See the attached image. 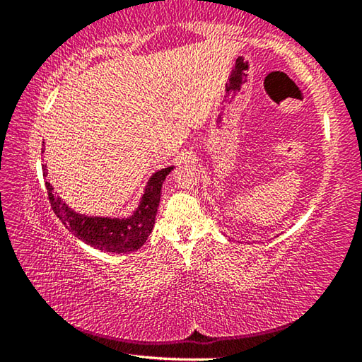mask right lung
I'll return each mask as SVG.
<instances>
[{"mask_svg":"<svg viewBox=\"0 0 362 362\" xmlns=\"http://www.w3.org/2000/svg\"><path fill=\"white\" fill-rule=\"evenodd\" d=\"M173 169L174 168H166L153 174L137 211L127 218L88 217L76 214L54 194V188L49 182H46L47 198L54 214L78 240L95 249L105 250V252H132V250L142 247L148 240L153 225H155L163 182L166 180V175ZM42 175H47L46 166Z\"/></svg>","mask_w":362,"mask_h":362,"instance_id":"add662e5","label":"right lung"}]
</instances>
